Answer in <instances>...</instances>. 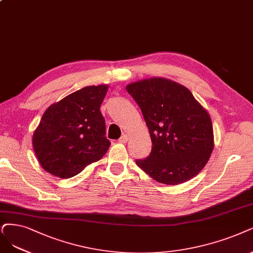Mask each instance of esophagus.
I'll return each instance as SVG.
<instances>
[{"mask_svg":"<svg viewBox=\"0 0 253 253\" xmlns=\"http://www.w3.org/2000/svg\"><path fill=\"white\" fill-rule=\"evenodd\" d=\"M127 141H128V135H126V134H123L119 138V142L122 143V144L127 143Z\"/></svg>","mask_w":253,"mask_h":253,"instance_id":"1","label":"esophagus"}]
</instances>
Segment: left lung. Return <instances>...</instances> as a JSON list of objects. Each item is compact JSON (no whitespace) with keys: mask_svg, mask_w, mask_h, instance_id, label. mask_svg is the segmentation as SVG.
Instances as JSON below:
<instances>
[{"mask_svg":"<svg viewBox=\"0 0 253 253\" xmlns=\"http://www.w3.org/2000/svg\"><path fill=\"white\" fill-rule=\"evenodd\" d=\"M142 110L152 150L136 165L161 183L180 184L197 175L213 149L209 112L181 84L150 78L126 86Z\"/></svg>","mask_w":253,"mask_h":253,"instance_id":"left-lung-1","label":"left lung"}]
</instances>
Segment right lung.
Returning <instances> with one entry per match:
<instances>
[{
	"mask_svg": "<svg viewBox=\"0 0 253 253\" xmlns=\"http://www.w3.org/2000/svg\"><path fill=\"white\" fill-rule=\"evenodd\" d=\"M107 89V85L85 86L44 111L32 144L46 172L71 178L107 152L110 142L100 111Z\"/></svg>",
	"mask_w": 253,
	"mask_h": 253,
	"instance_id": "right-lung-1",
	"label": "right lung"
}]
</instances>
